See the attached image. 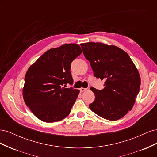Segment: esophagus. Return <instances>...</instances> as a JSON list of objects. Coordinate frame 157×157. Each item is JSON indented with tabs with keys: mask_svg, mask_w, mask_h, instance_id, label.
<instances>
[{
	"mask_svg": "<svg viewBox=\"0 0 157 157\" xmlns=\"http://www.w3.org/2000/svg\"><path fill=\"white\" fill-rule=\"evenodd\" d=\"M87 90H88V88H80V92H85V91H86Z\"/></svg>",
	"mask_w": 157,
	"mask_h": 157,
	"instance_id": "esophagus-1",
	"label": "esophagus"
}]
</instances>
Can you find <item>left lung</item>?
<instances>
[{
	"instance_id": "left-lung-1",
	"label": "left lung",
	"mask_w": 157,
	"mask_h": 157,
	"mask_svg": "<svg viewBox=\"0 0 157 157\" xmlns=\"http://www.w3.org/2000/svg\"><path fill=\"white\" fill-rule=\"evenodd\" d=\"M80 46L94 75L105 80L102 90L90 88L95 100L89 105L90 109L105 119H120L132 110L139 93L138 70L126 52L116 46L94 42Z\"/></svg>"
}]
</instances>
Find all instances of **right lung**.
<instances>
[{"label":"right lung","instance_id":"add662e5","mask_svg":"<svg viewBox=\"0 0 157 157\" xmlns=\"http://www.w3.org/2000/svg\"><path fill=\"white\" fill-rule=\"evenodd\" d=\"M81 54L78 44H65L45 52L27 71L23 98L40 121L58 122L69 115L80 90L65 87L73 82L71 63Z\"/></svg>","mask_w":157,"mask_h":157}]
</instances>
